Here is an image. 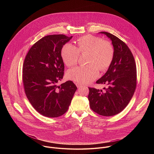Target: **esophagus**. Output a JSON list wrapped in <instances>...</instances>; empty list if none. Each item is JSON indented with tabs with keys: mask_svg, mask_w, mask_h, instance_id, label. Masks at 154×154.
I'll list each match as a JSON object with an SVG mask.
<instances>
[{
	"mask_svg": "<svg viewBox=\"0 0 154 154\" xmlns=\"http://www.w3.org/2000/svg\"><path fill=\"white\" fill-rule=\"evenodd\" d=\"M76 86H77V88H80V87H81L82 85L80 84V83H76Z\"/></svg>",
	"mask_w": 154,
	"mask_h": 154,
	"instance_id": "esophagus-1",
	"label": "esophagus"
}]
</instances>
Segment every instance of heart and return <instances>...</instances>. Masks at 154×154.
<instances>
[{"instance_id":"b5f03b06","label":"heart","mask_w":154,"mask_h":154,"mask_svg":"<svg viewBox=\"0 0 154 154\" xmlns=\"http://www.w3.org/2000/svg\"><path fill=\"white\" fill-rule=\"evenodd\" d=\"M79 53L88 54L86 63L88 64L68 70L66 76L71 80L86 84L98 77L99 69L103 71L109 68L114 58L115 50L109 41L87 35L78 39L77 47L70 43L65 44L61 51V57L65 65L71 67L77 63Z\"/></svg>"}]
</instances>
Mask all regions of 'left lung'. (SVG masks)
<instances>
[{
  "label": "left lung",
  "mask_w": 154,
  "mask_h": 154,
  "mask_svg": "<svg viewBox=\"0 0 154 154\" xmlns=\"http://www.w3.org/2000/svg\"><path fill=\"white\" fill-rule=\"evenodd\" d=\"M112 41L113 61L106 72L96 83L105 84V91L89 87L88 97L92 110L99 115L112 116L127 106L137 86V66L134 55L126 44L116 36L101 32Z\"/></svg>",
  "instance_id": "8db88e82"
}]
</instances>
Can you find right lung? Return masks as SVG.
<instances>
[{"instance_id":"add662e5","label":"right lung","mask_w":154,"mask_h":154,"mask_svg":"<svg viewBox=\"0 0 154 154\" xmlns=\"http://www.w3.org/2000/svg\"><path fill=\"white\" fill-rule=\"evenodd\" d=\"M72 36L51 35L32 46L24 61L23 81L26 96L41 115L57 118L68 111L77 88L69 80L57 86L64 75L62 47Z\"/></svg>"}]
</instances>
